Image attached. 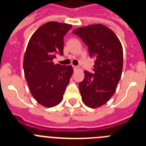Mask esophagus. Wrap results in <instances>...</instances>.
<instances>
[{
	"label": "esophagus",
	"mask_w": 146,
	"mask_h": 146,
	"mask_svg": "<svg viewBox=\"0 0 146 146\" xmlns=\"http://www.w3.org/2000/svg\"><path fill=\"white\" fill-rule=\"evenodd\" d=\"M73 69H74V71H76V70H77L79 68H78V66H73Z\"/></svg>",
	"instance_id": "34e87169"
}]
</instances>
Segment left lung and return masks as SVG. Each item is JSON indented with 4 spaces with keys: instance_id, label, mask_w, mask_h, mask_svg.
<instances>
[{
    "instance_id": "obj_1",
    "label": "left lung",
    "mask_w": 146,
    "mask_h": 146,
    "mask_svg": "<svg viewBox=\"0 0 146 146\" xmlns=\"http://www.w3.org/2000/svg\"><path fill=\"white\" fill-rule=\"evenodd\" d=\"M72 33L88 45L90 56L95 59L94 73L84 71L79 89L84 104L98 108L106 104L116 91L122 72V45L111 29L101 24L82 27Z\"/></svg>"
}]
</instances>
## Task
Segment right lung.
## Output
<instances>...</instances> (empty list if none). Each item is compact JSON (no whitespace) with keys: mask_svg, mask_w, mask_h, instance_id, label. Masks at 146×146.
Here are the masks:
<instances>
[{"mask_svg":"<svg viewBox=\"0 0 146 146\" xmlns=\"http://www.w3.org/2000/svg\"><path fill=\"white\" fill-rule=\"evenodd\" d=\"M69 24L49 21L40 27L29 39L24 56L25 77L32 96L38 104L50 108L58 105L73 73L71 65L53 61L63 55L64 37L72 28Z\"/></svg>","mask_w":146,"mask_h":146,"instance_id":"1","label":"right lung"}]
</instances>
